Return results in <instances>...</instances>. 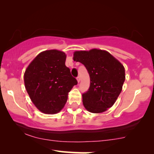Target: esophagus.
Returning <instances> with one entry per match:
<instances>
[{"label":"esophagus","mask_w":154,"mask_h":154,"mask_svg":"<svg viewBox=\"0 0 154 154\" xmlns=\"http://www.w3.org/2000/svg\"><path fill=\"white\" fill-rule=\"evenodd\" d=\"M76 79H77V81H78V83H79L80 81H81V79H80V77H79V76H78V77L76 78Z\"/></svg>","instance_id":"1"}]
</instances>
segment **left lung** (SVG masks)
<instances>
[{"label": "left lung", "mask_w": 154, "mask_h": 154, "mask_svg": "<svg viewBox=\"0 0 154 154\" xmlns=\"http://www.w3.org/2000/svg\"><path fill=\"white\" fill-rule=\"evenodd\" d=\"M73 60L83 64L90 75V88L82 95L85 108L98 113L112 106L125 79L121 63L109 52L98 49L75 52Z\"/></svg>", "instance_id": "obj_1"}]
</instances>
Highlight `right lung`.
<instances>
[{"instance_id": "right-lung-1", "label": "right lung", "mask_w": 154, "mask_h": 154, "mask_svg": "<svg viewBox=\"0 0 154 154\" xmlns=\"http://www.w3.org/2000/svg\"><path fill=\"white\" fill-rule=\"evenodd\" d=\"M66 57L64 52L46 50L38 54L25 71L26 91L37 109L44 113L60 112L69 92L78 83L65 65Z\"/></svg>"}]
</instances>
